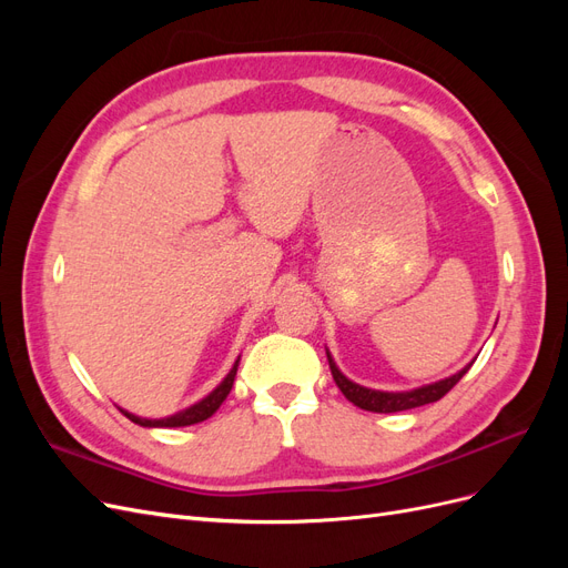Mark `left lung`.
Wrapping results in <instances>:
<instances>
[{
	"instance_id": "left-lung-1",
	"label": "left lung",
	"mask_w": 568,
	"mask_h": 568,
	"mask_svg": "<svg viewBox=\"0 0 568 568\" xmlns=\"http://www.w3.org/2000/svg\"><path fill=\"white\" fill-rule=\"evenodd\" d=\"M326 359H329V367H332V376L336 386L341 388V393L346 395V398L357 405L359 409H367V412H382V415H388V412H403V409H412V407H422L428 403H436L440 400L445 393H448L464 374L469 372L471 365H467L464 369H459L457 374L448 376V379L436 382V384H428L415 390H403V393H386V390H374V388H365L359 386L346 376L341 374V369L336 367V363L332 359V355L326 353Z\"/></svg>"
}]
</instances>
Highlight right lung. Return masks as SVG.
Wrapping results in <instances>:
<instances>
[{
    "label": "right lung",
    "instance_id": "right-lung-1",
    "mask_svg": "<svg viewBox=\"0 0 568 568\" xmlns=\"http://www.w3.org/2000/svg\"><path fill=\"white\" fill-rule=\"evenodd\" d=\"M236 367H239V359H236L234 367L230 369V374L225 376V379H222V384H220L215 390H211V393L205 395L203 400H199L196 405H192V407H186V409L178 412V415H170V417H163V419H144V417L130 415L128 409H120V412H123V415H125L130 422L140 424V426H165V428H170V426H192V424L205 422V419L215 415L217 407H220L222 403H225V398H227L230 390H232V386H234Z\"/></svg>",
    "mask_w": 568,
    "mask_h": 568
}]
</instances>
